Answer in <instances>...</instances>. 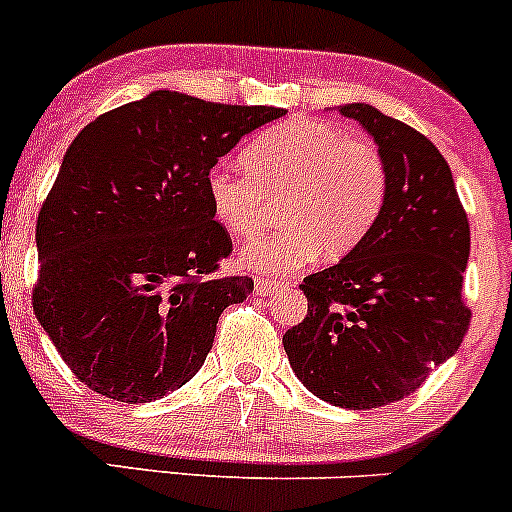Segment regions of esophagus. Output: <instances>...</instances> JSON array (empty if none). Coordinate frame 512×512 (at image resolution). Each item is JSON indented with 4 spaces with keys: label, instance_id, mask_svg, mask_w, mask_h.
I'll list each match as a JSON object with an SVG mask.
<instances>
[{
    "label": "esophagus",
    "instance_id": "obj_1",
    "mask_svg": "<svg viewBox=\"0 0 512 512\" xmlns=\"http://www.w3.org/2000/svg\"><path fill=\"white\" fill-rule=\"evenodd\" d=\"M253 286H256V291H259V294L269 296V294H274V291H279L281 286H286V284H284V281L266 279V276H256V279H253Z\"/></svg>",
    "mask_w": 512,
    "mask_h": 512
}]
</instances>
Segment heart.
I'll list each match as a JSON object with an SVG mask.
<instances>
[{
  "label": "heart",
  "instance_id": "b5f03b06",
  "mask_svg": "<svg viewBox=\"0 0 512 512\" xmlns=\"http://www.w3.org/2000/svg\"><path fill=\"white\" fill-rule=\"evenodd\" d=\"M243 168L248 175L211 170L206 188L216 221L238 238L256 236L279 201L284 228L241 251L251 271L289 274L319 253L324 261L344 259L387 201L389 173L377 145L324 120L266 130L243 150Z\"/></svg>",
  "mask_w": 512,
  "mask_h": 512
}]
</instances>
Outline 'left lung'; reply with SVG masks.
<instances>
[{"label":"left lung","instance_id":"8db88e82","mask_svg":"<svg viewBox=\"0 0 512 512\" xmlns=\"http://www.w3.org/2000/svg\"><path fill=\"white\" fill-rule=\"evenodd\" d=\"M339 113L379 145L387 201L352 253L306 276L309 309L284 349L311 394L372 410L410 397L460 349L472 316L462 299L470 223L450 165L425 135L364 102Z\"/></svg>","mask_w":512,"mask_h":512}]
</instances>
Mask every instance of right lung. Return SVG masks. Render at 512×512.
Here are the masks:
<instances>
[{"label":"right lung","mask_w":512,"mask_h":512,"mask_svg":"<svg viewBox=\"0 0 512 512\" xmlns=\"http://www.w3.org/2000/svg\"><path fill=\"white\" fill-rule=\"evenodd\" d=\"M284 107L155 90L80 130L37 216L34 316L82 384L140 405L196 377L218 316L251 294L206 180Z\"/></svg>","instance_id":"add662e5"}]
</instances>
